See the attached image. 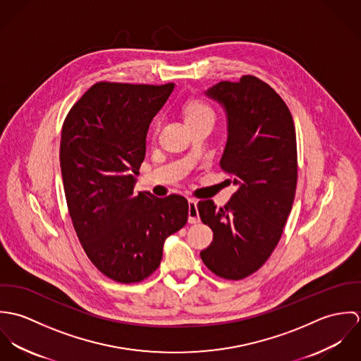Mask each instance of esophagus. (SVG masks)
<instances>
[{
    "label": "esophagus",
    "mask_w": 361,
    "mask_h": 361,
    "mask_svg": "<svg viewBox=\"0 0 361 361\" xmlns=\"http://www.w3.org/2000/svg\"><path fill=\"white\" fill-rule=\"evenodd\" d=\"M189 222L190 224H197L200 222L199 211H197V202L195 199H189Z\"/></svg>",
    "instance_id": "34e87169"
}]
</instances>
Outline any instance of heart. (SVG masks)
<instances>
[{"label":"heart","instance_id":"b5f03b06","mask_svg":"<svg viewBox=\"0 0 361 361\" xmlns=\"http://www.w3.org/2000/svg\"><path fill=\"white\" fill-rule=\"evenodd\" d=\"M183 111H185V118H186L188 123H195V122H199L203 119H209L214 122V119H215L214 109L203 100L193 99V100L186 102L183 106ZM158 129H159V119H155L152 125V133L154 136L158 133Z\"/></svg>","mask_w":361,"mask_h":361}]
</instances>
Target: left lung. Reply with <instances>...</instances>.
I'll return each mask as SVG.
<instances>
[{
	"mask_svg": "<svg viewBox=\"0 0 361 361\" xmlns=\"http://www.w3.org/2000/svg\"><path fill=\"white\" fill-rule=\"evenodd\" d=\"M206 94L226 109L219 165L238 190L219 208L199 202L200 218L214 232L200 257L216 276L239 281L265 264L282 236L298 185L296 130L288 105L256 76L219 82Z\"/></svg>",
	"mask_w": 361,
	"mask_h": 361,
	"instance_id": "obj_1",
	"label": "left lung"
}]
</instances>
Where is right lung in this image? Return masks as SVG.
<instances>
[{
	"mask_svg": "<svg viewBox=\"0 0 361 361\" xmlns=\"http://www.w3.org/2000/svg\"><path fill=\"white\" fill-rule=\"evenodd\" d=\"M173 83H94L69 109L61 132L68 211L89 259L105 276L136 283L159 267L165 239L188 222L183 196H133L146 135Z\"/></svg>",
	"mask_w": 361,
	"mask_h": 361,
	"instance_id": "1",
	"label": "right lung"
}]
</instances>
